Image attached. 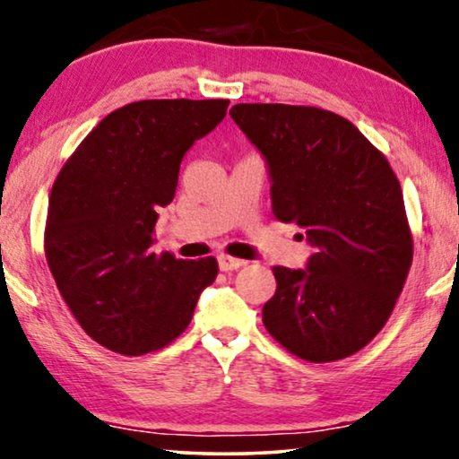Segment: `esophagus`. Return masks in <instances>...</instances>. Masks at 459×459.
Listing matches in <instances>:
<instances>
[{"label": "esophagus", "mask_w": 459, "mask_h": 459, "mask_svg": "<svg viewBox=\"0 0 459 459\" xmlns=\"http://www.w3.org/2000/svg\"><path fill=\"white\" fill-rule=\"evenodd\" d=\"M242 265H247L244 259H236V256L230 255H219V269H221V272H234V269H240Z\"/></svg>", "instance_id": "obj_1"}]
</instances>
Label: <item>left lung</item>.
Returning a JSON list of instances; mask_svg holds the SVG:
<instances>
[{
	"mask_svg": "<svg viewBox=\"0 0 459 459\" xmlns=\"http://www.w3.org/2000/svg\"><path fill=\"white\" fill-rule=\"evenodd\" d=\"M265 156L273 215L316 247L307 269L273 267L263 324L305 361H338L391 317L413 259L403 192L386 156L353 123L316 106L236 104Z\"/></svg>",
	"mask_w": 459,
	"mask_h": 459,
	"instance_id": "obj_1",
	"label": "left lung"
}]
</instances>
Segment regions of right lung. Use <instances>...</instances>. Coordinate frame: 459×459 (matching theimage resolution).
Listing matches in <instances>:
<instances>
[{
    "label": "right lung",
    "mask_w": 459,
    "mask_h": 459,
    "mask_svg": "<svg viewBox=\"0 0 459 459\" xmlns=\"http://www.w3.org/2000/svg\"><path fill=\"white\" fill-rule=\"evenodd\" d=\"M230 100H142L102 118L49 194L46 259L81 328L121 355L171 344L217 278L215 256L156 255L154 225L181 159L223 121Z\"/></svg>",
    "instance_id": "add662e5"
}]
</instances>
